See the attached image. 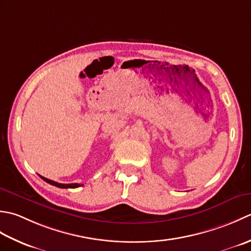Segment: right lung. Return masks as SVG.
<instances>
[{
	"instance_id": "obj_1",
	"label": "right lung",
	"mask_w": 251,
	"mask_h": 251,
	"mask_svg": "<svg viewBox=\"0 0 251 251\" xmlns=\"http://www.w3.org/2000/svg\"><path fill=\"white\" fill-rule=\"evenodd\" d=\"M42 180H44L47 183L50 184V185H54L56 187H60V188H75V187H79V186H82L83 184H78V183H71V184H63V183H57V182H54L52 180H49V178L44 177V176H41Z\"/></svg>"
}]
</instances>
